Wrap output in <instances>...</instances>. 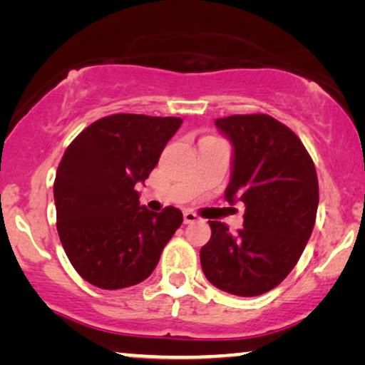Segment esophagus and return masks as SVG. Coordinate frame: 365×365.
I'll return each instance as SVG.
<instances>
[{
  "instance_id": "34e87169",
  "label": "esophagus",
  "mask_w": 365,
  "mask_h": 365,
  "mask_svg": "<svg viewBox=\"0 0 365 365\" xmlns=\"http://www.w3.org/2000/svg\"><path fill=\"white\" fill-rule=\"evenodd\" d=\"M182 217H184V224H194V222L199 221V217L194 212H191V211L184 212Z\"/></svg>"
}]
</instances>
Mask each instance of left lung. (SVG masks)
I'll use <instances>...</instances> for the list:
<instances>
[{"label": "left lung", "instance_id": "obj_1", "mask_svg": "<svg viewBox=\"0 0 365 365\" xmlns=\"http://www.w3.org/2000/svg\"><path fill=\"white\" fill-rule=\"evenodd\" d=\"M234 146L229 202L246 206L236 236L209 221L211 239L201 247L207 281L224 292L254 297L279 286L311 237L319 204L312 158L296 133L267 114L216 119Z\"/></svg>", "mask_w": 365, "mask_h": 365}]
</instances>
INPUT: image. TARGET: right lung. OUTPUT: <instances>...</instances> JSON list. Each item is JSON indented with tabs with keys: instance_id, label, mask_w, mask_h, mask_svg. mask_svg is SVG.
Masks as SVG:
<instances>
[{
	"instance_id": "right-lung-1",
	"label": "right lung",
	"mask_w": 365,
	"mask_h": 365,
	"mask_svg": "<svg viewBox=\"0 0 365 365\" xmlns=\"http://www.w3.org/2000/svg\"><path fill=\"white\" fill-rule=\"evenodd\" d=\"M181 118L111 114L83 129L66 148L54 179L56 227L84 281L124 289L151 276L182 212L139 206L144 182Z\"/></svg>"
}]
</instances>
